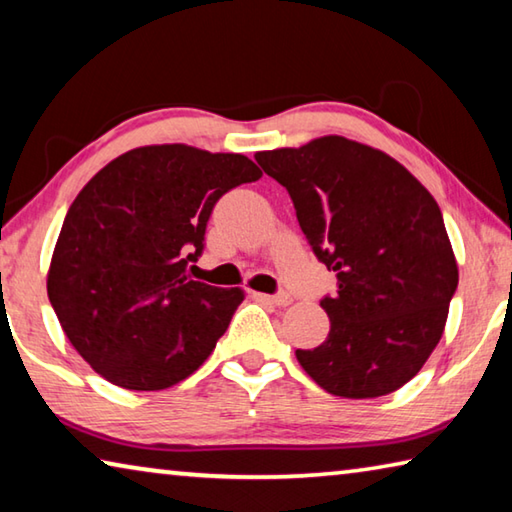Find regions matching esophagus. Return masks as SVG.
I'll return each mask as SVG.
<instances>
[{"instance_id":"1","label":"esophagus","mask_w":512,"mask_h":512,"mask_svg":"<svg viewBox=\"0 0 512 512\" xmlns=\"http://www.w3.org/2000/svg\"><path fill=\"white\" fill-rule=\"evenodd\" d=\"M257 298L271 302V305H277V307H287V305H291V296H289V293H277V296H266V293H257Z\"/></svg>"}]
</instances>
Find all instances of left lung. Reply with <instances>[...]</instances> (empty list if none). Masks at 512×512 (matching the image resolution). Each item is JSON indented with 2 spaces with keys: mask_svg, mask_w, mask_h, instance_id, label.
<instances>
[{
  "mask_svg": "<svg viewBox=\"0 0 512 512\" xmlns=\"http://www.w3.org/2000/svg\"><path fill=\"white\" fill-rule=\"evenodd\" d=\"M336 273L327 339L296 350L320 388L372 400L418 375L445 332L458 264L438 203L391 155L341 135L255 153Z\"/></svg>",
  "mask_w": 512,
  "mask_h": 512,
  "instance_id": "8db88e82",
  "label": "left lung"
}]
</instances>
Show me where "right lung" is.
I'll list each match as a JSON object with an SVG mask.
<instances>
[{
  "label": "right lung",
  "mask_w": 512,
  "mask_h": 512,
  "mask_svg": "<svg viewBox=\"0 0 512 512\" xmlns=\"http://www.w3.org/2000/svg\"><path fill=\"white\" fill-rule=\"evenodd\" d=\"M262 178L241 153L151 144L121 153L69 205L47 296L74 350L110 384L164 391L203 366L244 289L189 280L212 207Z\"/></svg>",
  "instance_id": "right-lung-1"
}]
</instances>
